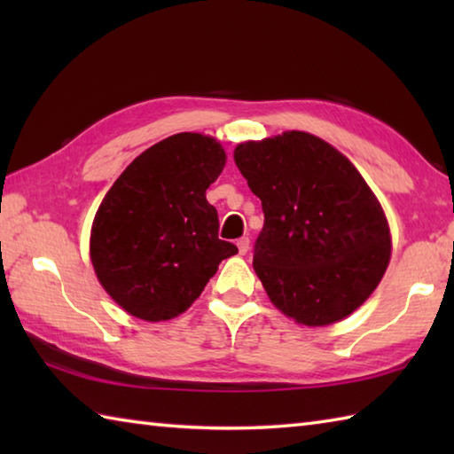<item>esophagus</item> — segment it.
Here are the masks:
<instances>
[{"label":"esophagus","instance_id":"34e87169","mask_svg":"<svg viewBox=\"0 0 454 454\" xmlns=\"http://www.w3.org/2000/svg\"><path fill=\"white\" fill-rule=\"evenodd\" d=\"M247 249H249V238H239L238 239V252L242 254V255H246Z\"/></svg>","mask_w":454,"mask_h":454}]
</instances>
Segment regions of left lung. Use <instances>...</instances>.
Segmentation results:
<instances>
[{"label": "left lung", "mask_w": 454, "mask_h": 454, "mask_svg": "<svg viewBox=\"0 0 454 454\" xmlns=\"http://www.w3.org/2000/svg\"><path fill=\"white\" fill-rule=\"evenodd\" d=\"M234 161L262 199L254 269L275 308L322 327L363 306L390 263L392 236L349 158L310 132L286 130L238 144Z\"/></svg>", "instance_id": "obj_1"}]
</instances>
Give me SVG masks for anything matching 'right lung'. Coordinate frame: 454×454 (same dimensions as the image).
Instances as JSON below:
<instances>
[{
    "instance_id": "1",
    "label": "right lung",
    "mask_w": 454,
    "mask_h": 454,
    "mask_svg": "<svg viewBox=\"0 0 454 454\" xmlns=\"http://www.w3.org/2000/svg\"><path fill=\"white\" fill-rule=\"evenodd\" d=\"M226 166L222 144L179 132L144 150L95 212L90 259L124 312L146 322L177 317L238 247L218 238L207 189Z\"/></svg>"
}]
</instances>
